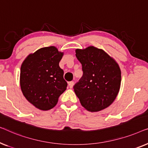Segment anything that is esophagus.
Here are the masks:
<instances>
[{
  "mask_svg": "<svg viewBox=\"0 0 148 148\" xmlns=\"http://www.w3.org/2000/svg\"><path fill=\"white\" fill-rule=\"evenodd\" d=\"M73 85H74L73 82H70L69 83V86L70 88H73Z\"/></svg>",
  "mask_w": 148,
  "mask_h": 148,
  "instance_id": "1",
  "label": "esophagus"
}]
</instances>
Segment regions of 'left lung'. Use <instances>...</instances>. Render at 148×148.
Masks as SVG:
<instances>
[{
  "mask_svg": "<svg viewBox=\"0 0 148 148\" xmlns=\"http://www.w3.org/2000/svg\"><path fill=\"white\" fill-rule=\"evenodd\" d=\"M75 53L84 74L75 85V93L87 110L94 112L104 110L112 104L120 90L119 64L104 50L93 46L77 48Z\"/></svg>",
  "mask_w": 148,
  "mask_h": 148,
  "instance_id": "obj_1",
  "label": "left lung"
}]
</instances>
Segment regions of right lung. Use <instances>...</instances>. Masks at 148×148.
Segmentation results:
<instances>
[{"instance_id": "1", "label": "right lung", "mask_w": 148, "mask_h": 148, "mask_svg": "<svg viewBox=\"0 0 148 148\" xmlns=\"http://www.w3.org/2000/svg\"><path fill=\"white\" fill-rule=\"evenodd\" d=\"M64 52L55 46L41 48L29 54L22 62L20 86L28 102L42 110H48L57 104L66 90L67 83L59 62Z\"/></svg>"}]
</instances>
